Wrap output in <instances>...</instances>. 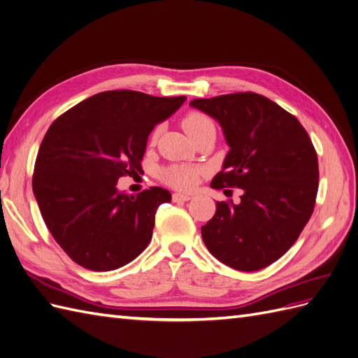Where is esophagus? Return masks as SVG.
I'll return each instance as SVG.
<instances>
[{
    "label": "esophagus",
    "instance_id": "obj_1",
    "mask_svg": "<svg viewBox=\"0 0 358 358\" xmlns=\"http://www.w3.org/2000/svg\"><path fill=\"white\" fill-rule=\"evenodd\" d=\"M192 197L188 196V194H182V192H175L173 194V201L175 203H183V201H189Z\"/></svg>",
    "mask_w": 358,
    "mask_h": 358
}]
</instances>
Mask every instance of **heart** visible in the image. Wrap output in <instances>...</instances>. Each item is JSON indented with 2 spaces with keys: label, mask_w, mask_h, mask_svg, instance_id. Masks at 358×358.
Wrapping results in <instances>:
<instances>
[{
  "label": "heart",
  "mask_w": 358,
  "mask_h": 358,
  "mask_svg": "<svg viewBox=\"0 0 358 358\" xmlns=\"http://www.w3.org/2000/svg\"><path fill=\"white\" fill-rule=\"evenodd\" d=\"M210 124H212L210 119L199 112H192L187 115L182 122L183 128H185V131L188 133L189 137L197 134L201 128L208 127ZM197 178H199V170L188 166H171L164 170V180L169 183V185L180 188V189L192 188L196 185Z\"/></svg>",
  "instance_id": "1"
}]
</instances>
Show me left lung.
Returning a JSON list of instances; mask_svg holds the SVG:
<instances>
[{
    "label": "left lung",
    "mask_w": 358,
    "mask_h": 358,
    "mask_svg": "<svg viewBox=\"0 0 358 358\" xmlns=\"http://www.w3.org/2000/svg\"><path fill=\"white\" fill-rule=\"evenodd\" d=\"M230 150L212 188H242L241 203L218 201L201 227L209 252L241 272L275 263L297 241L315 206L317 152L296 116L254 92L197 99Z\"/></svg>",
    "instance_id": "left-lung-1"
}]
</instances>
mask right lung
I'll return each mask as SVG.
<instances>
[{"instance_id":"right-lung-1","label":"right lung","mask_w":358,"mask_h":358,"mask_svg":"<svg viewBox=\"0 0 358 358\" xmlns=\"http://www.w3.org/2000/svg\"><path fill=\"white\" fill-rule=\"evenodd\" d=\"M187 96L107 91L76 104L40 145L32 191L53 239L85 268L128 264L152 239L158 206L171 194L152 187L138 196L117 179L142 169L148 137Z\"/></svg>"}]
</instances>
